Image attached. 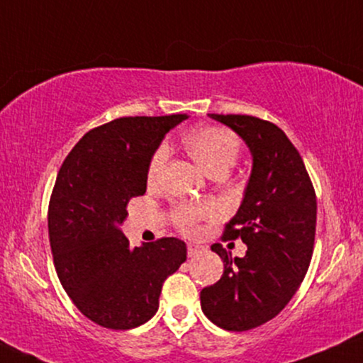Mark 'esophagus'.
I'll use <instances>...</instances> for the list:
<instances>
[{
    "instance_id": "obj_1",
    "label": "esophagus",
    "mask_w": 363,
    "mask_h": 363,
    "mask_svg": "<svg viewBox=\"0 0 363 363\" xmlns=\"http://www.w3.org/2000/svg\"><path fill=\"white\" fill-rule=\"evenodd\" d=\"M201 251H203V246L192 245V242L187 245V255H189V256H196L197 253H201Z\"/></svg>"
}]
</instances>
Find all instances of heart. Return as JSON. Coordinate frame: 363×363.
Segmentation results:
<instances>
[{
    "label": "heart",
    "mask_w": 363,
    "mask_h": 363,
    "mask_svg": "<svg viewBox=\"0 0 363 363\" xmlns=\"http://www.w3.org/2000/svg\"><path fill=\"white\" fill-rule=\"evenodd\" d=\"M184 144L192 157L209 176L219 171H229L240 155V140L231 130L224 127H197L184 137ZM167 159L169 149L166 145L155 150L149 166L150 182L157 181L162 176ZM208 213L209 209L204 206H184L177 211L176 219L182 231L192 233L197 219Z\"/></svg>",
    "instance_id": "1"
}]
</instances>
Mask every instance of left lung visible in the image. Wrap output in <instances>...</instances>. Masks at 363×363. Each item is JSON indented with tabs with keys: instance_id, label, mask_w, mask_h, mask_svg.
Returning a JSON list of instances; mask_svg holds the SVG:
<instances>
[{
	"instance_id": "8db88e82",
	"label": "left lung",
	"mask_w": 363,
	"mask_h": 363,
	"mask_svg": "<svg viewBox=\"0 0 363 363\" xmlns=\"http://www.w3.org/2000/svg\"><path fill=\"white\" fill-rule=\"evenodd\" d=\"M209 117L241 137L251 172L224 231L228 240L241 238L247 251L233 259L221 245L211 246L224 272L201 291V308L218 327L245 332L274 318L303 281L313 255L316 197L303 160L281 128L251 116Z\"/></svg>"
}]
</instances>
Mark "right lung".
I'll return each mask as SVG.
<instances>
[{
  "label": "right lung",
  "instance_id": "1",
  "mask_svg": "<svg viewBox=\"0 0 363 363\" xmlns=\"http://www.w3.org/2000/svg\"><path fill=\"white\" fill-rule=\"evenodd\" d=\"M186 118H116L86 132L60 169L48 209L53 263L67 295L100 327L149 322L162 283L187 258L177 238L130 247L121 229L130 197L145 194L160 142Z\"/></svg>",
  "mask_w": 363,
  "mask_h": 363
}]
</instances>
